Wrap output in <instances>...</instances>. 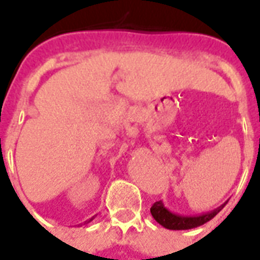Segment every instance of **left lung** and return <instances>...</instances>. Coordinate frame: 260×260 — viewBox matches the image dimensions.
Here are the masks:
<instances>
[{
  "mask_svg": "<svg viewBox=\"0 0 260 260\" xmlns=\"http://www.w3.org/2000/svg\"><path fill=\"white\" fill-rule=\"evenodd\" d=\"M225 201L223 205H220L216 209H213L210 212L202 213V214H196V216H186V214H180V213L171 212L170 209L166 207L163 201L156 202L152 207H150V213H152L153 218L157 221L160 225H163L164 229L167 230H191L196 229L199 225H203L207 221H210L216 214H217L225 205Z\"/></svg>",
  "mask_w": 260,
  "mask_h": 260,
  "instance_id": "obj_1",
  "label": "left lung"
}]
</instances>
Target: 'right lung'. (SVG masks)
<instances>
[{
  "instance_id": "1",
  "label": "right lung",
  "mask_w": 260,
  "mask_h": 260,
  "mask_svg": "<svg viewBox=\"0 0 260 260\" xmlns=\"http://www.w3.org/2000/svg\"><path fill=\"white\" fill-rule=\"evenodd\" d=\"M93 218H94V216H93V217H91V218H89V220H87V221H85V223H86V224L90 223V221H91V220H93Z\"/></svg>"
}]
</instances>
